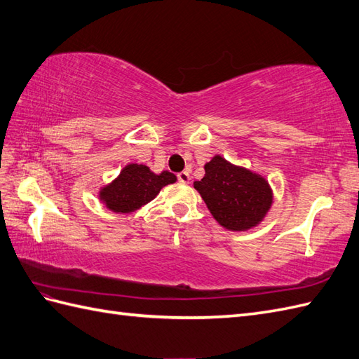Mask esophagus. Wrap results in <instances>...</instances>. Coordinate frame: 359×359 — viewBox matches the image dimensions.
<instances>
[{
  "label": "esophagus",
  "mask_w": 359,
  "mask_h": 359,
  "mask_svg": "<svg viewBox=\"0 0 359 359\" xmlns=\"http://www.w3.org/2000/svg\"><path fill=\"white\" fill-rule=\"evenodd\" d=\"M178 181L182 182V184H187V182H190V173L189 172H180L178 173Z\"/></svg>",
  "instance_id": "1"
}]
</instances>
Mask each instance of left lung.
Here are the masks:
<instances>
[{"instance_id":"left-lung-1","label":"left lung","mask_w":359,"mask_h":359,"mask_svg":"<svg viewBox=\"0 0 359 359\" xmlns=\"http://www.w3.org/2000/svg\"><path fill=\"white\" fill-rule=\"evenodd\" d=\"M204 169V178L195 181L194 187L219 225L247 231L264 221L273 204V190L262 175L234 165L221 155H215Z\"/></svg>"}]
</instances>
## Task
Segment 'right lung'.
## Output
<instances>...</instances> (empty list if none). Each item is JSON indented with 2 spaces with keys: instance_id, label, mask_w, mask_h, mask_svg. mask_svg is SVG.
I'll list each match as a JSON object with an SVG mask.
<instances>
[{
  "instance_id": "right-lung-1",
  "label": "right lung",
  "mask_w": 359,
  "mask_h": 359,
  "mask_svg": "<svg viewBox=\"0 0 359 359\" xmlns=\"http://www.w3.org/2000/svg\"><path fill=\"white\" fill-rule=\"evenodd\" d=\"M175 181L177 177L168 170L156 175L144 164L130 163L116 180L100 189L99 199L111 212L130 213L151 203L164 186Z\"/></svg>"
}]
</instances>
